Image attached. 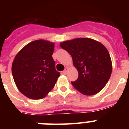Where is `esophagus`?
<instances>
[{"label": "esophagus", "mask_w": 129, "mask_h": 129, "mask_svg": "<svg viewBox=\"0 0 129 129\" xmlns=\"http://www.w3.org/2000/svg\"><path fill=\"white\" fill-rule=\"evenodd\" d=\"M68 68H65L64 70V71H62V74H67V71H68Z\"/></svg>", "instance_id": "esophagus-1"}]
</instances>
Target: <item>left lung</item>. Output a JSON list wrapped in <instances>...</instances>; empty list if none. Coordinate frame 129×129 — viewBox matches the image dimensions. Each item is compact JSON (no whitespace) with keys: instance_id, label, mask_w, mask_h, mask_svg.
<instances>
[{"instance_id":"obj_1","label":"left lung","mask_w":129,"mask_h":129,"mask_svg":"<svg viewBox=\"0 0 129 129\" xmlns=\"http://www.w3.org/2000/svg\"><path fill=\"white\" fill-rule=\"evenodd\" d=\"M71 55L78 71L73 86L86 95H95L103 89L111 76L112 66L110 54L103 44L90 38H76L60 43Z\"/></svg>"}]
</instances>
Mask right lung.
Returning a JSON list of instances; mask_svg holds the SVG:
<instances>
[{
  "instance_id": "obj_1",
  "label": "right lung",
  "mask_w": 129,
  "mask_h": 129,
  "mask_svg": "<svg viewBox=\"0 0 129 129\" xmlns=\"http://www.w3.org/2000/svg\"><path fill=\"white\" fill-rule=\"evenodd\" d=\"M54 43L36 40L26 44L15 57L11 71L19 90L32 100L44 98L54 87L60 73L52 58Z\"/></svg>"
}]
</instances>
